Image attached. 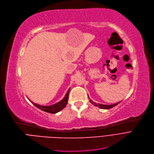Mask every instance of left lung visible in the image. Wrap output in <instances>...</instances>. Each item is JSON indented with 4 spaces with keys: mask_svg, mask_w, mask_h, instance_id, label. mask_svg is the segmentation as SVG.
Here are the masks:
<instances>
[{
    "mask_svg": "<svg viewBox=\"0 0 154 154\" xmlns=\"http://www.w3.org/2000/svg\"><path fill=\"white\" fill-rule=\"evenodd\" d=\"M89 99H90V101L91 102V104L94 105L95 106H98L99 108H102V109H109V108H113V107L116 106L118 104H119V103H120V102L122 101H119V102H118V103H116L108 105H103V104H100V103H94V102H93L90 98H89Z\"/></svg>",
    "mask_w": 154,
    "mask_h": 154,
    "instance_id": "left-lung-1",
    "label": "left lung"
}]
</instances>
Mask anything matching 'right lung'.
I'll use <instances>...</instances> for the list:
<instances>
[{
  "label": "right lung",
  "mask_w": 154,
  "mask_h": 154,
  "mask_svg": "<svg viewBox=\"0 0 154 154\" xmlns=\"http://www.w3.org/2000/svg\"><path fill=\"white\" fill-rule=\"evenodd\" d=\"M69 90L70 88L68 89L67 93H66V95L64 96V98L61 100L60 101L58 102V103H56V104H54L53 105H50V106H42V105H38L37 103H33L32 101H31L30 100V101L32 103H33V105L34 106H35L37 108H39L41 110L46 112L48 113H56L57 112H60L61 110L66 106L67 103H68V97H69Z\"/></svg>",
  "instance_id": "right-lung-1"
}]
</instances>
